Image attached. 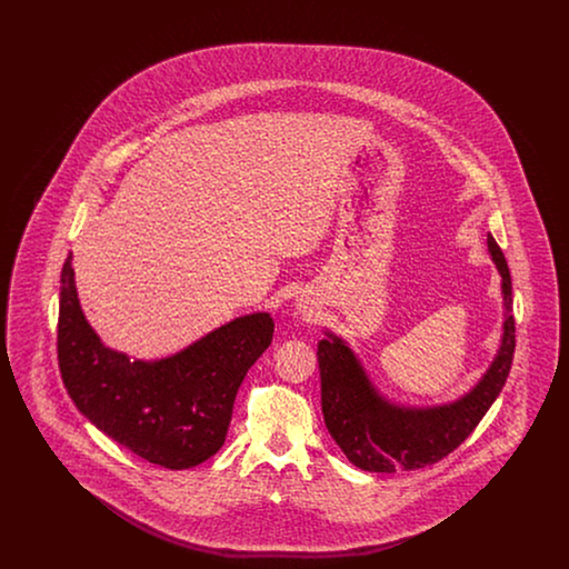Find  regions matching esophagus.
I'll list each match as a JSON object with an SVG mask.
<instances>
[{
    "label": "esophagus",
    "instance_id": "obj_1",
    "mask_svg": "<svg viewBox=\"0 0 569 569\" xmlns=\"http://www.w3.org/2000/svg\"><path fill=\"white\" fill-rule=\"evenodd\" d=\"M298 309H300V313H302V316H305V318H311V313H313V311H311V309H307V307H305V305H300V307H298Z\"/></svg>",
    "mask_w": 569,
    "mask_h": 569
}]
</instances>
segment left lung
<instances>
[{"label": "left lung", "instance_id": "left-lung-1", "mask_svg": "<svg viewBox=\"0 0 569 569\" xmlns=\"http://www.w3.org/2000/svg\"><path fill=\"white\" fill-rule=\"evenodd\" d=\"M488 251L501 274L506 309L501 346L485 378L457 401L433 407L390 403L376 390L341 337L326 332V339L318 343L326 429L356 467L395 473L397 469L411 471L433 465L473 433L499 397L515 358L512 277L501 247L490 234Z\"/></svg>", "mask_w": 569, "mask_h": 569}]
</instances>
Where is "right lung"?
<instances>
[{
    "mask_svg": "<svg viewBox=\"0 0 569 569\" xmlns=\"http://www.w3.org/2000/svg\"><path fill=\"white\" fill-rule=\"evenodd\" d=\"M272 330L269 313H251L174 356L130 360L84 320L72 256L61 269L57 358L70 399L102 433L166 469L196 467L223 446L239 386Z\"/></svg>",
    "mask_w": 569,
    "mask_h": 569,
    "instance_id": "1",
    "label": "right lung"
}]
</instances>
